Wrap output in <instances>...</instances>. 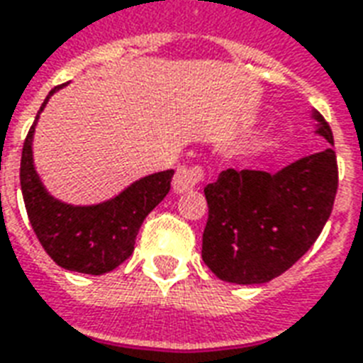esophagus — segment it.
<instances>
[{
	"instance_id": "esophagus-1",
	"label": "esophagus",
	"mask_w": 363,
	"mask_h": 363,
	"mask_svg": "<svg viewBox=\"0 0 363 363\" xmlns=\"http://www.w3.org/2000/svg\"><path fill=\"white\" fill-rule=\"evenodd\" d=\"M201 179H203V169L200 165H192V167L182 165V167L177 169L175 177H173V190L177 194H184L198 186Z\"/></svg>"
}]
</instances>
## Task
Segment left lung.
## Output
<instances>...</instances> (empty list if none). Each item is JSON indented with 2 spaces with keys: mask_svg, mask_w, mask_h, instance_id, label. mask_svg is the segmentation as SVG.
<instances>
[{
  "mask_svg": "<svg viewBox=\"0 0 363 363\" xmlns=\"http://www.w3.org/2000/svg\"><path fill=\"white\" fill-rule=\"evenodd\" d=\"M316 133L333 145L331 127L314 112ZM339 186L335 152H318L278 173L226 169L203 188L209 217L201 259L230 284H267L291 268L328 223Z\"/></svg>",
  "mask_w": 363,
  "mask_h": 363,
  "instance_id": "left-lung-1",
  "label": "left lung"
}]
</instances>
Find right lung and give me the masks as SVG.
Instances as JSON below:
<instances>
[{
    "instance_id": "obj_1",
    "label": "right lung",
    "mask_w": 363,
    "mask_h": 363,
    "mask_svg": "<svg viewBox=\"0 0 363 363\" xmlns=\"http://www.w3.org/2000/svg\"><path fill=\"white\" fill-rule=\"evenodd\" d=\"M66 83L49 91L30 127L21 157V188L30 225L59 267L101 276L129 259L146 215L167 196L173 169L143 177L116 198L96 206H70L47 192L35 173L32 140L47 101Z\"/></svg>"
}]
</instances>
